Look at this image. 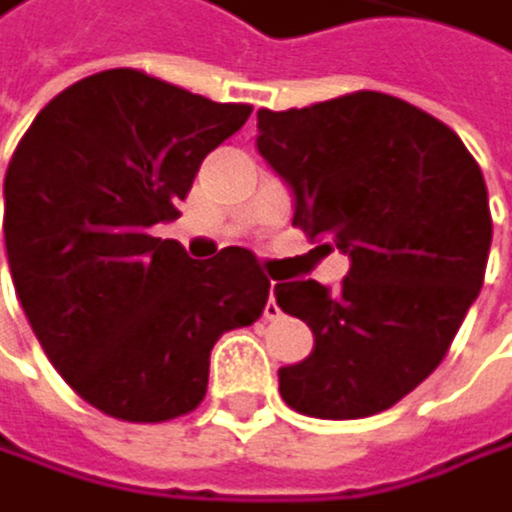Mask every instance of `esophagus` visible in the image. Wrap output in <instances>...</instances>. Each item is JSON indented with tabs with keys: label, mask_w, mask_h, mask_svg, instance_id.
<instances>
[{
	"label": "esophagus",
	"mask_w": 512,
	"mask_h": 512,
	"mask_svg": "<svg viewBox=\"0 0 512 512\" xmlns=\"http://www.w3.org/2000/svg\"><path fill=\"white\" fill-rule=\"evenodd\" d=\"M269 285H272V297H269V304H266V319H278L281 310H278V304H275V281H269Z\"/></svg>",
	"instance_id": "34e87169"
}]
</instances>
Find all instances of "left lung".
Instances as JSON below:
<instances>
[{
    "label": "left lung",
    "instance_id": "8db88e82",
    "mask_svg": "<svg viewBox=\"0 0 512 512\" xmlns=\"http://www.w3.org/2000/svg\"><path fill=\"white\" fill-rule=\"evenodd\" d=\"M256 120L294 224L351 262L339 291L278 278V307L313 332L307 358L278 370L281 399L329 421L386 412L437 370L485 281L481 167L450 126L380 91Z\"/></svg>",
    "mask_w": 512,
    "mask_h": 512
}]
</instances>
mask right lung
<instances>
[{
  "instance_id": "add662e5",
  "label": "right lung",
  "mask_w": 512,
  "mask_h": 512,
  "mask_svg": "<svg viewBox=\"0 0 512 512\" xmlns=\"http://www.w3.org/2000/svg\"><path fill=\"white\" fill-rule=\"evenodd\" d=\"M250 113L107 69L56 94L12 154L2 231L18 300L59 377L104 415L193 412L215 342L266 310L250 250L196 262L151 231L180 215L205 154Z\"/></svg>"
}]
</instances>
